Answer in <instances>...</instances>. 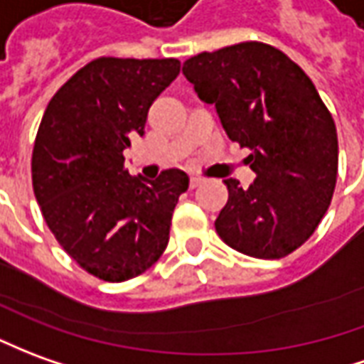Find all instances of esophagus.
Returning <instances> with one entry per match:
<instances>
[{
  "label": "esophagus",
  "instance_id": "34e87169",
  "mask_svg": "<svg viewBox=\"0 0 364 364\" xmlns=\"http://www.w3.org/2000/svg\"><path fill=\"white\" fill-rule=\"evenodd\" d=\"M200 183H203V179H200V177H191L189 187H191V189H195V187H199Z\"/></svg>",
  "mask_w": 364,
  "mask_h": 364
}]
</instances>
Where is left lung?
<instances>
[{"mask_svg":"<svg viewBox=\"0 0 364 364\" xmlns=\"http://www.w3.org/2000/svg\"><path fill=\"white\" fill-rule=\"evenodd\" d=\"M203 102L215 104L226 136L250 149L256 179H226L228 200L215 220L238 252L276 260L314 235L337 183V129L309 76L272 45L246 41L185 60Z\"/></svg>","mask_w":364,"mask_h":364,"instance_id":"1","label":"left lung"}]
</instances>
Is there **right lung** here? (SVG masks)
I'll return each mask as SVG.
<instances>
[{
    "mask_svg": "<svg viewBox=\"0 0 364 364\" xmlns=\"http://www.w3.org/2000/svg\"><path fill=\"white\" fill-rule=\"evenodd\" d=\"M181 70L177 58L100 57L60 86L43 114L31 159L45 223L73 260L104 282L144 274L164 254L189 177H132L124 149Z\"/></svg>",
    "mask_w": 364,
    "mask_h": 364,
    "instance_id": "add662e5",
    "label": "right lung"
}]
</instances>
